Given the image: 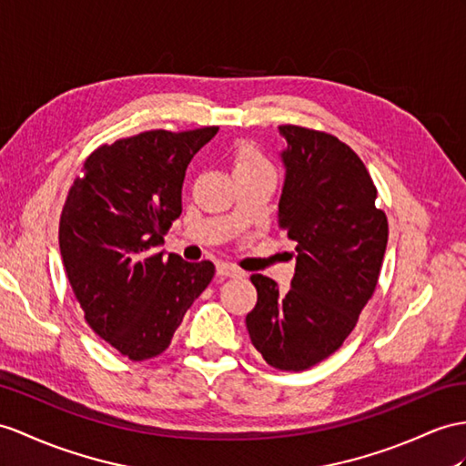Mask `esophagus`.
Instances as JSON below:
<instances>
[{
	"mask_svg": "<svg viewBox=\"0 0 466 466\" xmlns=\"http://www.w3.org/2000/svg\"><path fill=\"white\" fill-rule=\"evenodd\" d=\"M218 275L219 277H243L245 272L241 268L229 265V263H219L218 265Z\"/></svg>",
	"mask_w": 466,
	"mask_h": 466,
	"instance_id": "34e87169",
	"label": "esophagus"
}]
</instances>
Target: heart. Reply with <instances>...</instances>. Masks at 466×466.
Segmentation results:
<instances>
[{
  "label": "heart",
  "instance_id": "1",
  "mask_svg": "<svg viewBox=\"0 0 466 466\" xmlns=\"http://www.w3.org/2000/svg\"><path fill=\"white\" fill-rule=\"evenodd\" d=\"M260 169H270L268 162L263 157L255 146L243 144L235 150L233 156V172L237 174H248V172H260Z\"/></svg>",
  "mask_w": 466,
  "mask_h": 466
}]
</instances>
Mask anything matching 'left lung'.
I'll use <instances>...</instances> for the list:
<instances>
[{
	"mask_svg": "<svg viewBox=\"0 0 466 466\" xmlns=\"http://www.w3.org/2000/svg\"><path fill=\"white\" fill-rule=\"evenodd\" d=\"M287 176L279 225L297 241L290 290L253 275L257 304L247 314L253 346L268 366L302 371L344 344L376 290L388 247V218L358 154L336 136L279 127Z\"/></svg>",
	"mask_w": 466,
	"mask_h": 466,
	"instance_id": "left-lung-1",
	"label": "left lung"
}]
</instances>
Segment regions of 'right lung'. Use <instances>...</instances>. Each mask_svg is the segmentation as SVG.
Here are the masks:
<instances>
[{"label": "right lung", "mask_w": 466, "mask_h": 466, "mask_svg": "<svg viewBox=\"0 0 466 466\" xmlns=\"http://www.w3.org/2000/svg\"><path fill=\"white\" fill-rule=\"evenodd\" d=\"M218 127L147 130L90 154L66 196L59 247L95 334L132 361L160 356L215 275L160 251L181 215L186 169Z\"/></svg>", "instance_id": "right-lung-1"}]
</instances>
